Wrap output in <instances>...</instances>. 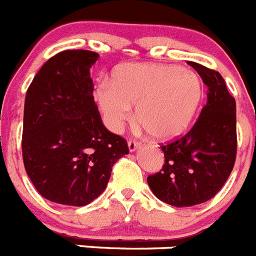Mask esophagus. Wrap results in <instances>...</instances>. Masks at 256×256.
I'll list each match as a JSON object with an SVG mask.
<instances>
[{
  "mask_svg": "<svg viewBox=\"0 0 256 256\" xmlns=\"http://www.w3.org/2000/svg\"><path fill=\"white\" fill-rule=\"evenodd\" d=\"M138 148L140 142H137L134 140H130V141H128V149H130V152H134V150H137Z\"/></svg>",
  "mask_w": 256,
  "mask_h": 256,
  "instance_id": "obj_1",
  "label": "esophagus"
}]
</instances>
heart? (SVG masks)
<instances>
[{"label": "heart", "mask_w": 256, "mask_h": 256, "mask_svg": "<svg viewBox=\"0 0 256 256\" xmlns=\"http://www.w3.org/2000/svg\"><path fill=\"white\" fill-rule=\"evenodd\" d=\"M203 97L200 76L188 68L170 64H126L115 71L112 82L98 84L97 100L104 123L119 132L133 118L152 137L170 140L190 126Z\"/></svg>", "instance_id": "1"}]
</instances>
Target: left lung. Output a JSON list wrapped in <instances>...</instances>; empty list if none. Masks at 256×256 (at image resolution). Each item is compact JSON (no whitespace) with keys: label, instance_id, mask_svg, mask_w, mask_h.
I'll list each match as a JSON object with an SVG mask.
<instances>
[{"label":"left lung","instance_id":"left-lung-1","mask_svg":"<svg viewBox=\"0 0 256 256\" xmlns=\"http://www.w3.org/2000/svg\"><path fill=\"white\" fill-rule=\"evenodd\" d=\"M207 85V104L189 132L162 145L164 164L148 178L154 196L174 207L211 200L226 184L237 152L236 101L218 71L188 62Z\"/></svg>","mask_w":256,"mask_h":256}]
</instances>
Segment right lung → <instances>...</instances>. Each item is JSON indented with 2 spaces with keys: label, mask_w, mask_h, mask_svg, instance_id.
I'll return each instance as SVG.
<instances>
[{
  "label": "right lung",
  "mask_w": 256,
  "mask_h": 256,
  "mask_svg": "<svg viewBox=\"0 0 256 256\" xmlns=\"http://www.w3.org/2000/svg\"><path fill=\"white\" fill-rule=\"evenodd\" d=\"M98 54L64 50L30 82L24 102V168L52 202L86 206L101 196L112 166L130 152L123 137L106 130L93 97L90 67Z\"/></svg>",
  "instance_id": "obj_1"
}]
</instances>
